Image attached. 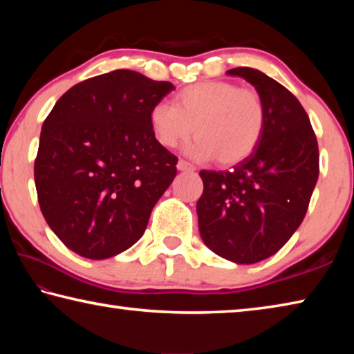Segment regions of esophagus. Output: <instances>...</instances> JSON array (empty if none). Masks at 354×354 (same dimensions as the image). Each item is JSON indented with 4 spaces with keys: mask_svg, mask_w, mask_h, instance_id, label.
<instances>
[{
    "mask_svg": "<svg viewBox=\"0 0 354 354\" xmlns=\"http://www.w3.org/2000/svg\"><path fill=\"white\" fill-rule=\"evenodd\" d=\"M176 167H178V170H181V171H194L195 170V167L184 159H179Z\"/></svg>",
    "mask_w": 354,
    "mask_h": 354,
    "instance_id": "esophagus-1",
    "label": "esophagus"
}]
</instances>
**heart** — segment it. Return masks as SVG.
Returning a JSON list of instances; mask_svg holds the SVG:
<instances>
[{
    "instance_id": "obj_1",
    "label": "heart",
    "mask_w": 354,
    "mask_h": 354,
    "mask_svg": "<svg viewBox=\"0 0 354 354\" xmlns=\"http://www.w3.org/2000/svg\"><path fill=\"white\" fill-rule=\"evenodd\" d=\"M153 136L165 148L198 137L187 148L192 158L236 165L248 158L266 128V107L253 88L227 81H203L184 87L175 106L154 104L149 112Z\"/></svg>"
}]
</instances>
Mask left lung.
I'll list each match as a JSON object with an SVG mask.
<instances>
[{"instance_id": "obj_1", "label": "left lung", "mask_w": 354, "mask_h": 354, "mask_svg": "<svg viewBox=\"0 0 354 354\" xmlns=\"http://www.w3.org/2000/svg\"><path fill=\"white\" fill-rule=\"evenodd\" d=\"M227 75L253 84L266 107V128L247 159L227 171L201 170L196 203L203 242L237 263L273 256L306 215L319 178V145L295 95L248 67Z\"/></svg>"}]
</instances>
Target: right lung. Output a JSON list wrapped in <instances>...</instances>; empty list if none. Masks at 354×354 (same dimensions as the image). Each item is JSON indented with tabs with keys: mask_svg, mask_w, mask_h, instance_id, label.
<instances>
[{
	"mask_svg": "<svg viewBox=\"0 0 354 354\" xmlns=\"http://www.w3.org/2000/svg\"><path fill=\"white\" fill-rule=\"evenodd\" d=\"M133 70H113L65 92L41 127L34 179L40 211L65 247L88 259L139 241L176 176L149 112L173 91Z\"/></svg>",
	"mask_w": 354,
	"mask_h": 354,
	"instance_id": "add662e5",
	"label": "right lung"
}]
</instances>
